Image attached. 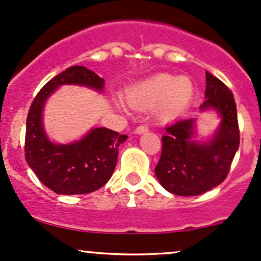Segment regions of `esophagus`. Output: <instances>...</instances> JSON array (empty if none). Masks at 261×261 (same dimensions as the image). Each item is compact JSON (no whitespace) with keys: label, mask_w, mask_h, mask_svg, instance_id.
I'll return each instance as SVG.
<instances>
[{"label":"esophagus","mask_w":261,"mask_h":261,"mask_svg":"<svg viewBox=\"0 0 261 261\" xmlns=\"http://www.w3.org/2000/svg\"><path fill=\"white\" fill-rule=\"evenodd\" d=\"M146 131H148V126L147 125H139L136 127L135 133L136 134H144V133H146Z\"/></svg>","instance_id":"34e87169"}]
</instances>
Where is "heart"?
Here are the masks:
<instances>
[{"label": "heart", "mask_w": 261, "mask_h": 261, "mask_svg": "<svg viewBox=\"0 0 261 261\" xmlns=\"http://www.w3.org/2000/svg\"><path fill=\"white\" fill-rule=\"evenodd\" d=\"M193 96V84L186 76L159 74L126 90V100L133 108L148 109L161 102L165 114L179 113Z\"/></svg>", "instance_id": "obj_1"}]
</instances>
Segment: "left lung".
Instances as JSON below:
<instances>
[{"label":"left lung","instance_id":"8db88e82","mask_svg":"<svg viewBox=\"0 0 261 261\" xmlns=\"http://www.w3.org/2000/svg\"><path fill=\"white\" fill-rule=\"evenodd\" d=\"M204 102L200 110L214 109L222 116L216 136L211 142L191 141L194 120L181 119L166 127L162 151L154 173L163 187L177 196H198L227 178L239 147L240 133L237 105L227 85L205 73Z\"/></svg>","mask_w":261,"mask_h":261}]
</instances>
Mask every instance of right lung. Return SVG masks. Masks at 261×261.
<instances>
[{"label":"right lung","instance_id":"1","mask_svg":"<svg viewBox=\"0 0 261 261\" xmlns=\"http://www.w3.org/2000/svg\"><path fill=\"white\" fill-rule=\"evenodd\" d=\"M104 83L94 71L74 65L50 79L31 104L25 122V161L39 181L56 193L84 194L101 188L115 170L119 146L127 136L96 127L74 144H51L42 126L43 105L59 85H85L101 91Z\"/></svg>","mask_w":261,"mask_h":261}]
</instances>
